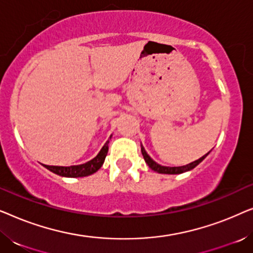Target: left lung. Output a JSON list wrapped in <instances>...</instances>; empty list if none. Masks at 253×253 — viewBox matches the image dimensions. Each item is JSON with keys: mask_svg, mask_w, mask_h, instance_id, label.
<instances>
[{"mask_svg": "<svg viewBox=\"0 0 253 253\" xmlns=\"http://www.w3.org/2000/svg\"><path fill=\"white\" fill-rule=\"evenodd\" d=\"M210 152H209V153H206L205 155H203L202 158H199L198 160L191 162V164H188V165H185V166H179V167H166V166H161V165L157 164V162H155L153 159H152L150 155L147 154V152L145 151V148L143 147V145H141V154H143L145 162H146V164L148 165V167H150L152 170L157 171V172H159V174L176 175V174H182V172L191 170V169L197 167V166H198L200 162H202L204 159H205L207 155L210 154Z\"/></svg>", "mask_w": 253, "mask_h": 253, "instance_id": "8db88e82", "label": "left lung"}]
</instances>
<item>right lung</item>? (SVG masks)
Listing matches in <instances>:
<instances>
[{"label":"right lung","mask_w":253,"mask_h":253,"mask_svg":"<svg viewBox=\"0 0 253 253\" xmlns=\"http://www.w3.org/2000/svg\"><path fill=\"white\" fill-rule=\"evenodd\" d=\"M108 144L109 140L106 141L103 147L100 150V152L95 158L89 160L85 164L77 165V166H69V167H63V166H47L43 165L44 168L50 170L54 174L63 176V177H85V176L94 174L98 171L101 166L105 162L106 155L108 153Z\"/></svg>","instance_id":"1"}]
</instances>
